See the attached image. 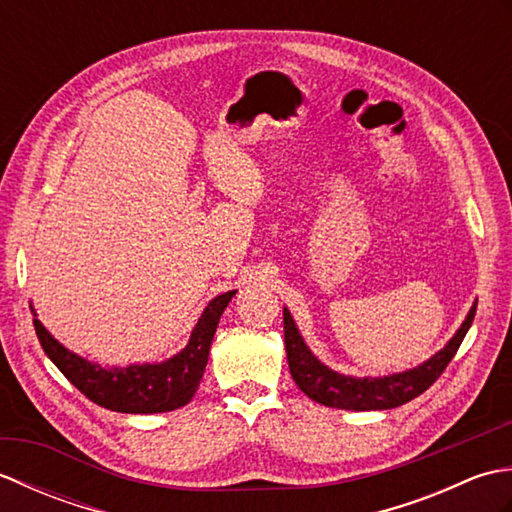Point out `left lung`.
<instances>
[{"instance_id":"1","label":"left lung","mask_w":512,"mask_h":512,"mask_svg":"<svg viewBox=\"0 0 512 512\" xmlns=\"http://www.w3.org/2000/svg\"><path fill=\"white\" fill-rule=\"evenodd\" d=\"M477 303L466 314L460 330L453 339L444 345L436 356L422 365L407 369L402 374H391L383 378H354L334 372L328 365H323L317 356L310 352V347L303 343L301 334L292 321L290 312L284 308V336H286V354L288 367L295 383L308 398L321 402L325 407L350 409V411H376V409H394L427 391L440 374L447 369L451 358L458 352L466 332L475 319Z\"/></svg>"}]
</instances>
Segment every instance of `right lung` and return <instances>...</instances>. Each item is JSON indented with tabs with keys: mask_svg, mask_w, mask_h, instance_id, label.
Returning <instances> with one entry per match:
<instances>
[{
	"mask_svg": "<svg viewBox=\"0 0 512 512\" xmlns=\"http://www.w3.org/2000/svg\"><path fill=\"white\" fill-rule=\"evenodd\" d=\"M233 295L235 290H228L224 295L209 301L200 321L195 323L187 347L176 356H171L169 361L154 365L145 363L129 367H101L85 361L83 356L65 350L43 328L37 314L32 323H35V332L43 352L48 354L50 361L61 369V374L83 396H88L96 405L121 413H162L184 407L193 398L195 391H198L206 361H209V350L217 323H220L222 312Z\"/></svg>",
	"mask_w": 512,
	"mask_h": 512,
	"instance_id": "add662e5",
	"label": "right lung"
}]
</instances>
